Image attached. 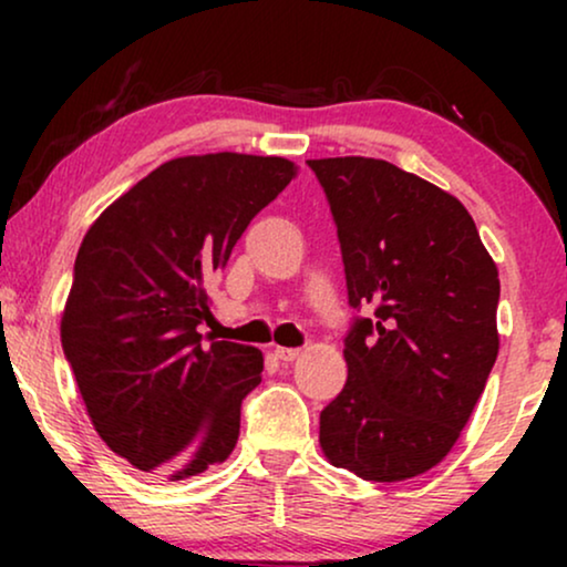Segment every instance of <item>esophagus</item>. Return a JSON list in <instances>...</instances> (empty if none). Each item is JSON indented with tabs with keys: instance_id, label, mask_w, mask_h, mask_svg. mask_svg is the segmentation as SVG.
<instances>
[{
	"instance_id": "34e87169",
	"label": "esophagus",
	"mask_w": 567,
	"mask_h": 567,
	"mask_svg": "<svg viewBox=\"0 0 567 567\" xmlns=\"http://www.w3.org/2000/svg\"><path fill=\"white\" fill-rule=\"evenodd\" d=\"M274 353H276V359H281V361H297L299 359V348H284V346H276L274 348Z\"/></svg>"
}]
</instances>
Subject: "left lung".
<instances>
[{
    "label": "left lung",
    "instance_id": "left-lung-1",
    "mask_svg": "<svg viewBox=\"0 0 567 567\" xmlns=\"http://www.w3.org/2000/svg\"><path fill=\"white\" fill-rule=\"evenodd\" d=\"M328 196L348 305V379L320 413L336 467L374 483L423 475L452 452L498 359V268L467 208L398 165L307 159Z\"/></svg>",
    "mask_w": 567,
    "mask_h": 567
}]
</instances>
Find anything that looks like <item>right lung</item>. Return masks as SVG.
I'll list each match as a JSON object with an SVG mask.
<instances>
[{
	"label": "right lung",
	"instance_id": "add662e5",
	"mask_svg": "<svg viewBox=\"0 0 567 567\" xmlns=\"http://www.w3.org/2000/svg\"><path fill=\"white\" fill-rule=\"evenodd\" d=\"M284 157H177L113 200L84 235L61 346L111 452L144 475L183 480L219 464L262 353L212 340L208 286L252 216L291 177Z\"/></svg>",
	"mask_w": 567,
	"mask_h": 567
}]
</instances>
